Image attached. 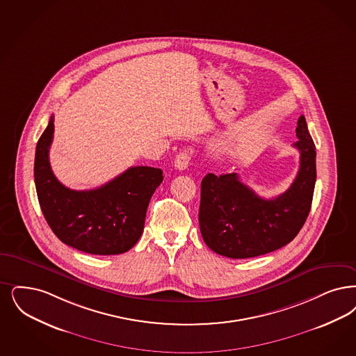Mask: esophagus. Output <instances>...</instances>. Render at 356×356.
<instances>
[{
    "label": "esophagus",
    "instance_id": "obj_1",
    "mask_svg": "<svg viewBox=\"0 0 356 356\" xmlns=\"http://www.w3.org/2000/svg\"><path fill=\"white\" fill-rule=\"evenodd\" d=\"M191 152L189 151H180L179 154H177V156L175 159V167H176V170H179V171H184L188 168V165H189V163H191Z\"/></svg>",
    "mask_w": 356,
    "mask_h": 356
}]
</instances>
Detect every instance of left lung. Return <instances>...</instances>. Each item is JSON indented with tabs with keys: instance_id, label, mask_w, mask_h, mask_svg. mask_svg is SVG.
<instances>
[{
	"instance_id": "1",
	"label": "left lung",
	"mask_w": 356,
	"mask_h": 356,
	"mask_svg": "<svg viewBox=\"0 0 356 356\" xmlns=\"http://www.w3.org/2000/svg\"><path fill=\"white\" fill-rule=\"evenodd\" d=\"M300 154L293 184L282 195L266 200L243 184L237 173H208L201 181L200 232L204 242L220 256L252 258L274 252L293 241L310 213L316 180L315 144L300 115Z\"/></svg>"
}]
</instances>
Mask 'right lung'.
<instances>
[{"label": "right lung", "instance_id": "obj_1", "mask_svg": "<svg viewBox=\"0 0 356 356\" xmlns=\"http://www.w3.org/2000/svg\"><path fill=\"white\" fill-rule=\"evenodd\" d=\"M53 134L51 116L37 143L34 160L37 196L49 227L63 243L88 254L126 253L142 236L147 208L163 181V171L131 167L97 189H69L50 167Z\"/></svg>", "mask_w": 356, "mask_h": 356}]
</instances>
